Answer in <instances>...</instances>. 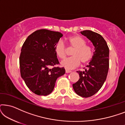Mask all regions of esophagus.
Instances as JSON below:
<instances>
[{
    "label": "esophagus",
    "mask_w": 125,
    "mask_h": 125,
    "mask_svg": "<svg viewBox=\"0 0 125 125\" xmlns=\"http://www.w3.org/2000/svg\"><path fill=\"white\" fill-rule=\"evenodd\" d=\"M65 72H66V73H71V72H72V71H70V70L66 69V70H65Z\"/></svg>",
    "instance_id": "34e87169"
}]
</instances>
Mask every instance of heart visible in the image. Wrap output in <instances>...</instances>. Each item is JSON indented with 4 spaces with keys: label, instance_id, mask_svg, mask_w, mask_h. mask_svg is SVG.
<instances>
[{
    "label": "heart",
    "instance_id": "b5f03b06",
    "mask_svg": "<svg viewBox=\"0 0 125 125\" xmlns=\"http://www.w3.org/2000/svg\"><path fill=\"white\" fill-rule=\"evenodd\" d=\"M68 42L74 50L72 56L61 61V64L68 69H71L79 65L81 62L84 64L88 63L92 59L93 55V49L90 46L86 45V42L83 38L78 35L70 37ZM54 52L60 59H63L66 56V48L62 41H59L54 46Z\"/></svg>",
    "mask_w": 125,
    "mask_h": 125
}]
</instances>
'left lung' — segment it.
<instances>
[{"mask_svg":"<svg viewBox=\"0 0 125 125\" xmlns=\"http://www.w3.org/2000/svg\"><path fill=\"white\" fill-rule=\"evenodd\" d=\"M81 33L90 40L95 51L85 71H77L80 79L73 83V88L78 95L87 98L96 93L106 79L109 67V49L100 34L90 30L83 31Z\"/></svg>","mask_w":125,"mask_h":125,"instance_id":"obj_1","label":"left lung"}]
</instances>
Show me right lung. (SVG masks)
Wrapping results in <instances>:
<instances>
[{
	"mask_svg": "<svg viewBox=\"0 0 125 125\" xmlns=\"http://www.w3.org/2000/svg\"><path fill=\"white\" fill-rule=\"evenodd\" d=\"M62 36L59 32L39 30L28 36L22 46L20 74L27 87L36 94H51L57 78L65 73L64 68L54 66L59 64L54 46Z\"/></svg>",
	"mask_w": 125,
	"mask_h": 125,
	"instance_id": "add662e5",
	"label": "right lung"
}]
</instances>
